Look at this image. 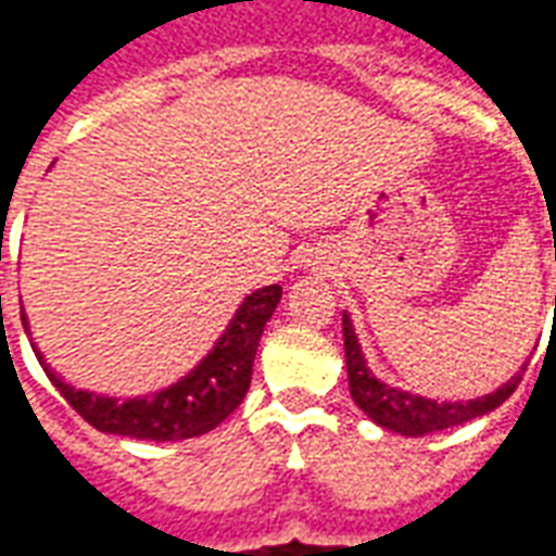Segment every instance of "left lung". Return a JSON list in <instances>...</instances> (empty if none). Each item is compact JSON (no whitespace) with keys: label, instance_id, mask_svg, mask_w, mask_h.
<instances>
[{"label":"left lung","instance_id":"8db88e82","mask_svg":"<svg viewBox=\"0 0 556 556\" xmlns=\"http://www.w3.org/2000/svg\"><path fill=\"white\" fill-rule=\"evenodd\" d=\"M342 337H345V366H349V390L354 405L381 429L396 431L405 438H422L431 431L453 429V426L470 422L482 414H491L513 396V390L521 381V375H513L489 396L467 399V402H438V399L419 396V393L381 381L363 357L361 339L354 333V321L349 313H342ZM521 372H525V366H521Z\"/></svg>","mask_w":556,"mask_h":556}]
</instances>
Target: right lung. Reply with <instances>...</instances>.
Segmentation results:
<instances>
[{
	"instance_id": "right-lung-1",
	"label": "right lung",
	"mask_w": 556,
	"mask_h": 556,
	"mask_svg": "<svg viewBox=\"0 0 556 556\" xmlns=\"http://www.w3.org/2000/svg\"><path fill=\"white\" fill-rule=\"evenodd\" d=\"M282 289L277 282L265 289L250 291L231 315L226 330L219 333L214 349L207 351L193 369L181 375L175 384L154 390L148 396L115 399L94 393V390H79L67 384L62 375L47 363L41 349L35 345L26 313L23 327L29 337L35 357L41 361L43 372L53 381V387L67 399V405L77 410L79 417L91 422L103 434H122L134 441H184V438H199L205 431L217 429L231 410L238 408L253 381V361L258 351V339L265 333V325L277 309Z\"/></svg>"
}]
</instances>
